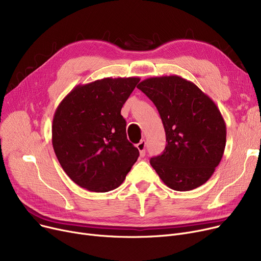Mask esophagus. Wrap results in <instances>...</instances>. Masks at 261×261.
Wrapping results in <instances>:
<instances>
[{"instance_id":"34e87169","label":"esophagus","mask_w":261,"mask_h":261,"mask_svg":"<svg viewBox=\"0 0 261 261\" xmlns=\"http://www.w3.org/2000/svg\"><path fill=\"white\" fill-rule=\"evenodd\" d=\"M146 145H147V143L145 140L141 141L138 145H136V147H138L139 151H140L141 156H145V154H146Z\"/></svg>"}]
</instances>
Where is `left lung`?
Instances as JSON below:
<instances>
[{
  "label": "left lung",
  "mask_w": 261,
  "mask_h": 261,
  "mask_svg": "<svg viewBox=\"0 0 261 261\" xmlns=\"http://www.w3.org/2000/svg\"><path fill=\"white\" fill-rule=\"evenodd\" d=\"M138 88L151 100L166 132V147L150 164L177 191L193 190L213 175L226 143V126L216 103L180 76L151 77Z\"/></svg>",
  "instance_id": "obj_1"
}]
</instances>
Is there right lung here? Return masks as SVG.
I'll use <instances>...</instances> for the list:
<instances>
[{
	"mask_svg": "<svg viewBox=\"0 0 261 261\" xmlns=\"http://www.w3.org/2000/svg\"><path fill=\"white\" fill-rule=\"evenodd\" d=\"M139 77L103 78L79 85L59 103L51 143L65 173L82 188L107 193L117 188L140 152L127 139L120 110Z\"/></svg>",
	"mask_w": 261,
	"mask_h": 261,
	"instance_id": "1",
	"label": "right lung"
}]
</instances>
